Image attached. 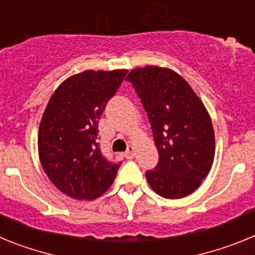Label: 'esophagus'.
Wrapping results in <instances>:
<instances>
[{"mask_svg":"<svg viewBox=\"0 0 255 255\" xmlns=\"http://www.w3.org/2000/svg\"><path fill=\"white\" fill-rule=\"evenodd\" d=\"M125 157L128 159H131L135 157V148L134 147H129L128 148V150L125 152Z\"/></svg>","mask_w":255,"mask_h":255,"instance_id":"1","label":"esophagus"}]
</instances>
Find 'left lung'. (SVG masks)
Returning <instances> with one entry per match:
<instances>
[{
	"label": "left lung",
	"mask_w": 255,
	"mask_h": 255,
	"mask_svg": "<svg viewBox=\"0 0 255 255\" xmlns=\"http://www.w3.org/2000/svg\"><path fill=\"white\" fill-rule=\"evenodd\" d=\"M147 111L158 163L145 172L150 188L167 199L191 194L215 157V132L206 107L175 71L157 66L126 76Z\"/></svg>",
	"instance_id": "obj_1"
}]
</instances>
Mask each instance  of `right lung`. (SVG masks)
<instances>
[{
    "label": "right lung",
    "instance_id": "right-lung-1",
    "mask_svg": "<svg viewBox=\"0 0 255 255\" xmlns=\"http://www.w3.org/2000/svg\"><path fill=\"white\" fill-rule=\"evenodd\" d=\"M126 73L88 70L71 76L47 105L38 132L39 159L53 185L70 198L96 199L116 177L121 162L103 155L98 123Z\"/></svg>",
    "mask_w": 255,
    "mask_h": 255
}]
</instances>
